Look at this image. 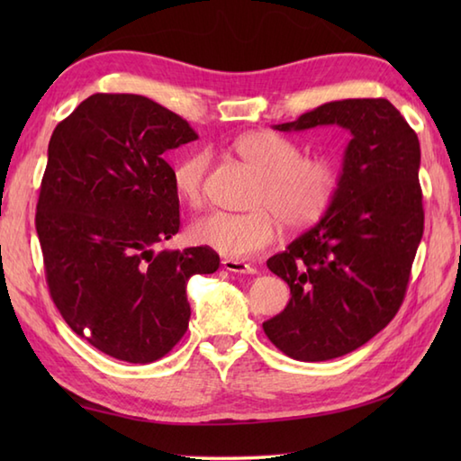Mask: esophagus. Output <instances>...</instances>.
<instances>
[{
	"instance_id": "1",
	"label": "esophagus",
	"mask_w": 461,
	"mask_h": 461,
	"mask_svg": "<svg viewBox=\"0 0 461 461\" xmlns=\"http://www.w3.org/2000/svg\"><path fill=\"white\" fill-rule=\"evenodd\" d=\"M221 263H223V269H228L231 273H248V276H249V273H251V276H253V273H258L256 267L249 266V263H246V261H240V259H230L228 258V259H223Z\"/></svg>"
}]
</instances>
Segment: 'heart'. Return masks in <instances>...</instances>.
Listing matches in <instances>:
<instances>
[{
    "label": "heart",
    "mask_w": 461,
    "mask_h": 461,
    "mask_svg": "<svg viewBox=\"0 0 461 461\" xmlns=\"http://www.w3.org/2000/svg\"><path fill=\"white\" fill-rule=\"evenodd\" d=\"M233 149L261 174L251 198L256 210H215L195 220L190 236L200 246L230 259H246L279 240L283 221L291 230H307L325 218L335 203L342 176L337 162L327 156L305 158L297 142L271 131L243 134ZM210 160V152L198 150L174 168L176 194L192 208H200L205 200Z\"/></svg>",
    "instance_id": "heart-1"
}]
</instances>
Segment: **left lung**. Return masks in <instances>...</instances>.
Listing matches in <instances>:
<instances>
[{
    "label": "left lung",
    "instance_id": "left-lung-1",
    "mask_svg": "<svg viewBox=\"0 0 461 461\" xmlns=\"http://www.w3.org/2000/svg\"><path fill=\"white\" fill-rule=\"evenodd\" d=\"M322 124L352 134L337 200L315 228L267 259L289 285L291 301L263 330L303 362L348 355L394 319L424 233L420 142L394 104L332 101L276 129Z\"/></svg>",
    "mask_w": 461,
    "mask_h": 461
}]
</instances>
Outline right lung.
Wrapping results in <instances>:
<instances>
[{
	"label": "right lung",
	"mask_w": 461,
	"mask_h": 461,
	"mask_svg": "<svg viewBox=\"0 0 461 461\" xmlns=\"http://www.w3.org/2000/svg\"><path fill=\"white\" fill-rule=\"evenodd\" d=\"M195 139L146 96L96 93L49 140L35 213L49 293L67 325L113 358L168 355L188 329L185 283L220 267L205 246L154 253L180 230L164 154Z\"/></svg>",
	"instance_id": "1"
}]
</instances>
